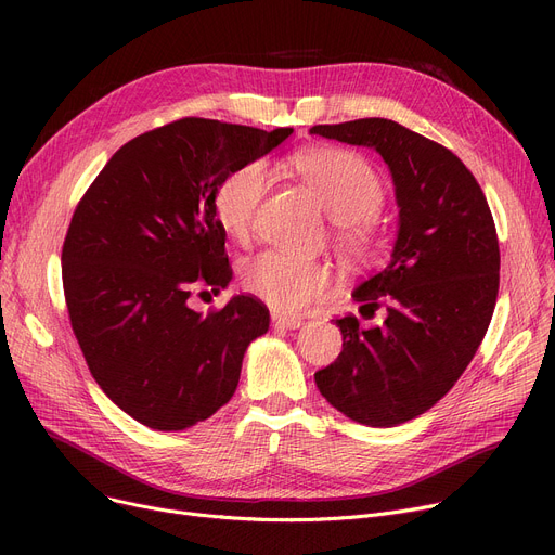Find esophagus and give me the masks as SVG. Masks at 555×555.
I'll list each match as a JSON object with an SVG mask.
<instances>
[{
  "mask_svg": "<svg viewBox=\"0 0 555 555\" xmlns=\"http://www.w3.org/2000/svg\"><path fill=\"white\" fill-rule=\"evenodd\" d=\"M272 324H274V328H285V331H295V328L304 326L301 317L283 314V312H272Z\"/></svg>",
  "mask_w": 555,
  "mask_h": 555,
  "instance_id": "1",
  "label": "esophagus"
}]
</instances>
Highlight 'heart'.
I'll return each instance as SVG.
<instances>
[{"label":"heart","instance_id":"heart-1","mask_svg":"<svg viewBox=\"0 0 555 555\" xmlns=\"http://www.w3.org/2000/svg\"><path fill=\"white\" fill-rule=\"evenodd\" d=\"M297 168L328 216L348 229L344 243L358 249L362 233L356 222L369 220L383 207L380 175L362 155L344 149L310 151L297 159ZM270 180L272 170L266 162H247L224 175L214 195V216L229 238L249 236ZM241 283L249 295L279 312H301L328 295L333 270L326 262L270 249L243 262Z\"/></svg>","mask_w":555,"mask_h":555}]
</instances>
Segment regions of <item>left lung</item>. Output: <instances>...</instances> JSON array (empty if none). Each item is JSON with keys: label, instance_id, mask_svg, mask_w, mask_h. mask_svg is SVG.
I'll return each mask as SVG.
<instances>
[{"label": "left lung", "instance_id": "obj_1", "mask_svg": "<svg viewBox=\"0 0 555 555\" xmlns=\"http://www.w3.org/2000/svg\"><path fill=\"white\" fill-rule=\"evenodd\" d=\"M310 134L373 149L393 180L391 258L353 289L362 314L383 306L385 322L360 328L353 314L335 319L341 353L314 373L337 412L393 427L431 410L475 358L500 289L498 231L475 175L441 143L389 119L314 126Z\"/></svg>", "mask_w": 555, "mask_h": 555}]
</instances>
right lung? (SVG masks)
Segmentation results:
<instances>
[{
    "label": "right lung",
    "mask_w": 555,
    "mask_h": 555,
    "mask_svg": "<svg viewBox=\"0 0 555 555\" xmlns=\"http://www.w3.org/2000/svg\"><path fill=\"white\" fill-rule=\"evenodd\" d=\"M293 132L189 116L121 145L76 207L63 247L72 328L103 393L141 425L178 431L214 416L268 333L254 297L209 314L189 297L231 281L218 184Z\"/></svg>",
    "instance_id": "add662e5"
}]
</instances>
